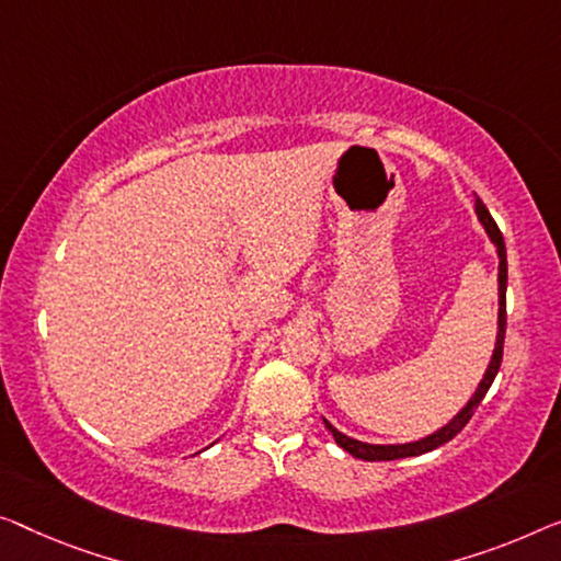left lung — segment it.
Returning <instances> with one entry per match:
<instances>
[{"label": "left lung", "mask_w": 561, "mask_h": 561, "mask_svg": "<svg viewBox=\"0 0 561 561\" xmlns=\"http://www.w3.org/2000/svg\"><path fill=\"white\" fill-rule=\"evenodd\" d=\"M476 214H479V219L483 224V229L491 237V241L496 244V252H499V334H496V347H494V357H491L489 363V370L483 375V380L479 382V390L473 392V398L468 400L466 408L461 413H458L454 421L448 425H443L440 431L433 433L428 438H421V440H413V443H398V446H373V443H363V440H355L350 436H342L337 428H332V425L324 421L328 425V431L332 433L334 443H337L340 448H345L350 456L355 458H363V461H396V458H408V456H421V454H428V450L443 446V443H448L450 438H456L458 433L466 428V423L471 421L476 408L481 405L483 396H486L491 382H494L499 367H501V357H504V334H506V244H504V237H501V231L496 227V221L491 219L489 208L483 206L481 198H476Z\"/></svg>", "instance_id": "left-lung-1"}]
</instances>
